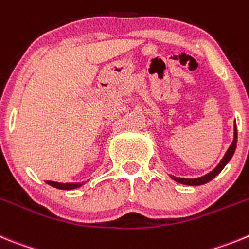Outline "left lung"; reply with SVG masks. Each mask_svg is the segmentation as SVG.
Masks as SVG:
<instances>
[{"instance_id": "left-lung-1", "label": "left lung", "mask_w": 249, "mask_h": 249, "mask_svg": "<svg viewBox=\"0 0 249 249\" xmlns=\"http://www.w3.org/2000/svg\"><path fill=\"white\" fill-rule=\"evenodd\" d=\"M235 146H237V125H234V139H233L232 145L229 146V149L227 150L226 155H224V158L222 159V161L218 164V166L215 168L214 170H213V172H211L209 174H207V176L200 177V178H196V179L176 178V177H172V178L174 179L176 181H178V183H181V184H187V185H200V184H204V183H208V181L212 180V179L214 178L215 176H218V174L222 172V169H223L224 166H226V164L231 160L232 155L234 154Z\"/></svg>"}]
</instances>
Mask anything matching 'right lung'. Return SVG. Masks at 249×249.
Segmentation results:
<instances>
[{
    "instance_id": "add662e5",
    "label": "right lung",
    "mask_w": 249,
    "mask_h": 249,
    "mask_svg": "<svg viewBox=\"0 0 249 249\" xmlns=\"http://www.w3.org/2000/svg\"><path fill=\"white\" fill-rule=\"evenodd\" d=\"M46 183L50 185H53V187L59 188V189H64V190L75 189V188H79L80 185H83L81 183H56V181H51V180H47Z\"/></svg>"
}]
</instances>
